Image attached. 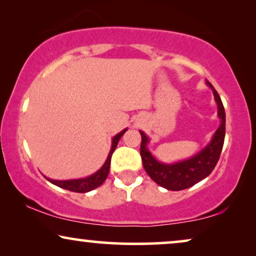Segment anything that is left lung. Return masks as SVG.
Here are the masks:
<instances>
[{
    "instance_id": "left-lung-1",
    "label": "left lung",
    "mask_w": 256,
    "mask_h": 256,
    "mask_svg": "<svg viewBox=\"0 0 256 256\" xmlns=\"http://www.w3.org/2000/svg\"><path fill=\"white\" fill-rule=\"evenodd\" d=\"M206 84L213 90L214 100L218 105V116L221 124L214 134L212 140L192 158L174 164L158 162L148 151V136L142 131H139L142 134L140 156L142 166L153 182L166 190H182L196 185L212 173L220 158L224 142V132H226V114L219 94L208 80L206 82Z\"/></svg>"
}]
</instances>
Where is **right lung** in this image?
I'll use <instances>...</instances> for the list:
<instances>
[{
	"label": "right lung",
	"instance_id": "1",
	"mask_svg": "<svg viewBox=\"0 0 256 256\" xmlns=\"http://www.w3.org/2000/svg\"><path fill=\"white\" fill-rule=\"evenodd\" d=\"M126 131H128V128H124L122 132H119L118 134L114 136V139H112V146H111L110 153H108L106 158V162H105L104 165L102 166L96 173H94L92 176H88L86 178H83V179H74V180H52V179L46 178V179L49 180V182L51 184H54V185L58 186L60 188L71 190V192L86 193L94 188H97V187H100L102 184L105 182V179L108 178V171H110L112 153H114L116 148H117L119 139L122 138V136L124 134Z\"/></svg>",
	"mask_w": 256,
	"mask_h": 256
}]
</instances>
